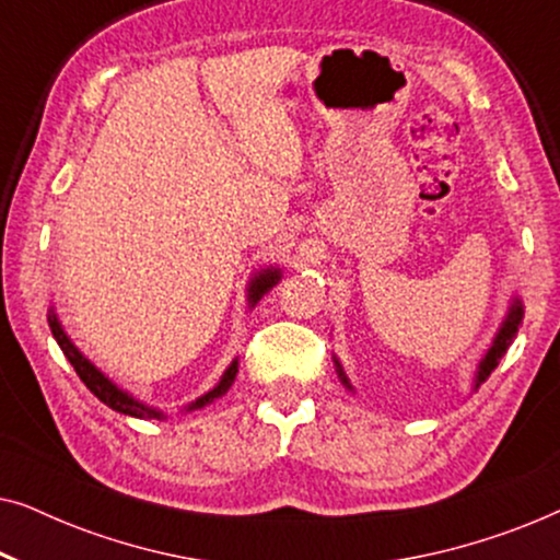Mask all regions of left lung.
Instances as JSON below:
<instances>
[{
	"instance_id": "1",
	"label": "left lung",
	"mask_w": 560,
	"mask_h": 560,
	"mask_svg": "<svg viewBox=\"0 0 560 560\" xmlns=\"http://www.w3.org/2000/svg\"><path fill=\"white\" fill-rule=\"evenodd\" d=\"M520 320H523V301H520V298L515 295V298H512V303H510L508 316H504V320H502L500 331H497V336H494L492 347L487 349V354L481 357V362H479V366H477V374H474V389H477V387L481 385V382H487L489 374H492V372L497 370V364H500V359H502L504 354H508L510 343L515 341V336H517ZM334 364H336V374H339L341 385L347 387V389H354V387H351L349 377H347V374H343V370H341V362H339V359H336V357H334Z\"/></svg>"
}]
</instances>
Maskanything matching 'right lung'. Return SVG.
Instances as JSON below:
<instances>
[{"instance_id":"obj_1","label":"right lung","mask_w":560,"mask_h":560,"mask_svg":"<svg viewBox=\"0 0 560 560\" xmlns=\"http://www.w3.org/2000/svg\"><path fill=\"white\" fill-rule=\"evenodd\" d=\"M280 278H282L280 267H267V270H259V272L255 275V278L249 280L247 301H249L252 308H255L257 301L267 293V290L278 285ZM48 324H50L52 339H56L58 347L63 349V354H66L68 362L73 364L75 374H79L83 385H86V387L91 389V393H94V395L98 397V400H102L104 405H109L112 410L121 412V416H132V418H165L160 410L148 408V405L140 402V400H137V397L129 395L127 389H121L119 385H114V382H112L109 377H106V374H104L102 370H98V366L91 364L89 359L81 354L79 347H75V343H73L71 339H68V334L63 331V326H60V320H58L56 311H52V308H50V313H48ZM236 372H240V362H236V359H234V362L226 366V372L221 374L219 385L213 387V389H209V393H206V395L198 397L196 402H190L186 410H201V408H206V405H211L213 400H219L221 395H226L229 387L234 385Z\"/></svg>"}]
</instances>
